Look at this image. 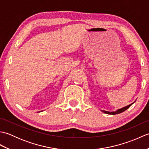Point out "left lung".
I'll list each match as a JSON object with an SVG mask.
<instances>
[{
	"mask_svg": "<svg viewBox=\"0 0 149 149\" xmlns=\"http://www.w3.org/2000/svg\"><path fill=\"white\" fill-rule=\"evenodd\" d=\"M134 102H133V103H134ZM133 103L129 104V105H128V106H125V107H123V108H121V109H118V110H116V111L109 112V111H102V112H104V113H106V114H108V115H116V114H119V113H122V112H123V111H125L127 110V109L129 108V107H130Z\"/></svg>",
	"mask_w": 149,
	"mask_h": 149,
	"instance_id": "8db88e82",
	"label": "left lung"
}]
</instances>
